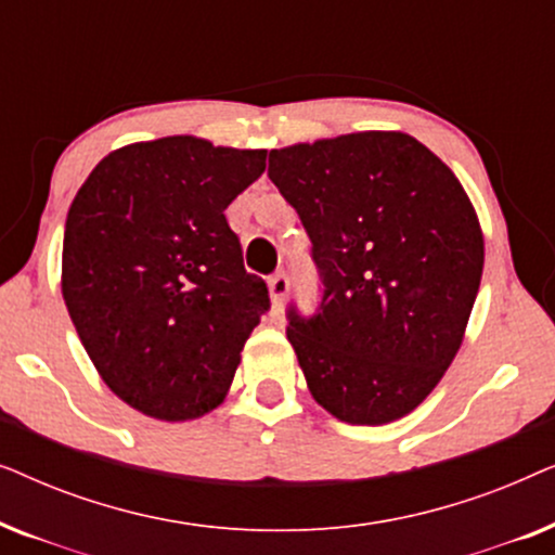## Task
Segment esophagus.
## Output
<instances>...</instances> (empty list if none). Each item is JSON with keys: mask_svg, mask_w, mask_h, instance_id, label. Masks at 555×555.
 Returning a JSON list of instances; mask_svg holds the SVG:
<instances>
[{"mask_svg": "<svg viewBox=\"0 0 555 555\" xmlns=\"http://www.w3.org/2000/svg\"><path fill=\"white\" fill-rule=\"evenodd\" d=\"M268 287H270V298L275 302V308H280L287 298V293H291V278L285 275V272H278V275H272L268 280Z\"/></svg>", "mask_w": 555, "mask_h": 555, "instance_id": "34e87169", "label": "esophagus"}]
</instances>
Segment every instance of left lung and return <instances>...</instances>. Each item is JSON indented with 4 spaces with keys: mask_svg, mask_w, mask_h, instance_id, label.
Returning <instances> with one entry per match:
<instances>
[{
    "mask_svg": "<svg viewBox=\"0 0 555 555\" xmlns=\"http://www.w3.org/2000/svg\"><path fill=\"white\" fill-rule=\"evenodd\" d=\"M323 280L313 318L291 308L308 389L346 424L397 422L450 369L480 291L485 240L460 179L401 131L270 151Z\"/></svg>",
    "mask_w": 555,
    "mask_h": 555,
    "instance_id": "8db88e82",
    "label": "left lung"
}]
</instances>
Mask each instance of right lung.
<instances>
[{
  "label": "right lung",
  "mask_w": 555,
  "mask_h": 555,
  "mask_svg": "<svg viewBox=\"0 0 555 555\" xmlns=\"http://www.w3.org/2000/svg\"><path fill=\"white\" fill-rule=\"evenodd\" d=\"M264 158L166 135L111 151L75 194L63 298L98 374L135 412L199 420L230 391L270 295L224 209Z\"/></svg>",
  "instance_id": "obj_1"
}]
</instances>
